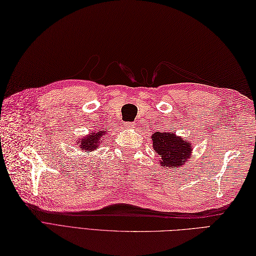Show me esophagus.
Returning <instances> with one entry per match:
<instances>
[{
  "mask_svg": "<svg viewBox=\"0 0 256 256\" xmlns=\"http://www.w3.org/2000/svg\"><path fill=\"white\" fill-rule=\"evenodd\" d=\"M125 126H126L127 128H130V129H131V128H134V126H136V125H134V122H125Z\"/></svg>",
  "mask_w": 256,
  "mask_h": 256,
  "instance_id": "1",
  "label": "esophagus"
}]
</instances>
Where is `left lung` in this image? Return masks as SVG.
Segmentation results:
<instances>
[{
    "label": "left lung",
    "instance_id": "8db88e82",
    "mask_svg": "<svg viewBox=\"0 0 256 256\" xmlns=\"http://www.w3.org/2000/svg\"><path fill=\"white\" fill-rule=\"evenodd\" d=\"M153 148L160 155V164L162 168L174 169L183 167L192 157V146L188 138L178 136L174 132H160L156 131L150 136Z\"/></svg>",
    "mask_w": 256,
    "mask_h": 256
}]
</instances>
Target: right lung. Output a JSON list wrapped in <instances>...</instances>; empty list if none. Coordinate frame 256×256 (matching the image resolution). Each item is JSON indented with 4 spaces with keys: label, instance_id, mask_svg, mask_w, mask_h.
I'll list each match as a JSON object with an SVG mask.
<instances>
[{
    "label": "right lung",
    "instance_id": "1",
    "mask_svg": "<svg viewBox=\"0 0 256 256\" xmlns=\"http://www.w3.org/2000/svg\"><path fill=\"white\" fill-rule=\"evenodd\" d=\"M108 131L104 130H100V131H92L90 134H88L87 136H84L80 138V139L76 141V145L78 148H80L82 152H94L98 150L100 146V144L103 142V139L106 134Z\"/></svg>",
    "mask_w": 256,
    "mask_h": 256
}]
</instances>
